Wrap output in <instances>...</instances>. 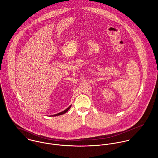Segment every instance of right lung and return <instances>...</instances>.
<instances>
[{
    "label": "right lung",
    "mask_w": 158,
    "mask_h": 158,
    "mask_svg": "<svg viewBox=\"0 0 158 158\" xmlns=\"http://www.w3.org/2000/svg\"><path fill=\"white\" fill-rule=\"evenodd\" d=\"M71 106L72 105H70V106H69V107H68V108L66 109V110H65L64 111H62V112H61V113H58V114H54V115H51V116H58V115H62V114H65V113H66V112H68V110L70 108V107H71Z\"/></svg>",
    "instance_id": "obj_1"
}]
</instances>
